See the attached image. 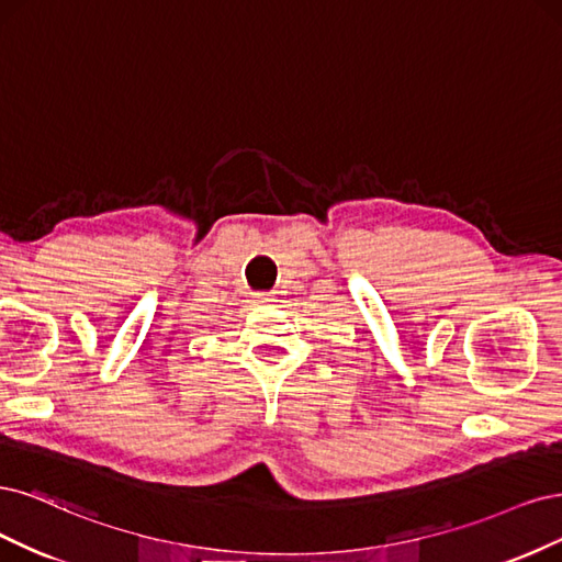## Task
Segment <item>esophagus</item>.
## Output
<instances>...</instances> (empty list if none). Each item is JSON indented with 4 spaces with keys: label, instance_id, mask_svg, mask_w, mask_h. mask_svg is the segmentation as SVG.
<instances>
[{
    "label": "esophagus",
    "instance_id": "1",
    "mask_svg": "<svg viewBox=\"0 0 562 562\" xmlns=\"http://www.w3.org/2000/svg\"><path fill=\"white\" fill-rule=\"evenodd\" d=\"M251 303H255V305H266V303H270V299L266 294H255V296H251Z\"/></svg>",
    "mask_w": 562,
    "mask_h": 562
}]
</instances>
